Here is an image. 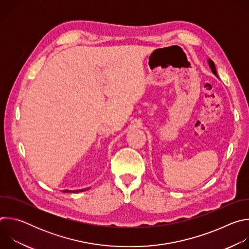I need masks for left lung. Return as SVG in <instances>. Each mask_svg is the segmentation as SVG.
<instances>
[{
	"mask_svg": "<svg viewBox=\"0 0 249 249\" xmlns=\"http://www.w3.org/2000/svg\"><path fill=\"white\" fill-rule=\"evenodd\" d=\"M209 64H210V67H211V69L213 71V73H214L215 75H217V71H216V67H215L214 62H213L212 60H209Z\"/></svg>",
	"mask_w": 249,
	"mask_h": 249,
	"instance_id": "obj_1",
	"label": "left lung"
}]
</instances>
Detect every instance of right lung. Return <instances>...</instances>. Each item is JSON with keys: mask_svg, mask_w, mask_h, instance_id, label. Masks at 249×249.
<instances>
[{"mask_svg": "<svg viewBox=\"0 0 249 249\" xmlns=\"http://www.w3.org/2000/svg\"><path fill=\"white\" fill-rule=\"evenodd\" d=\"M81 191H84V189L83 190H76V191H72V192H81ZM63 192H71L70 190H64Z\"/></svg>", "mask_w": 249, "mask_h": 249, "instance_id": "obj_1", "label": "right lung"}]
</instances>
